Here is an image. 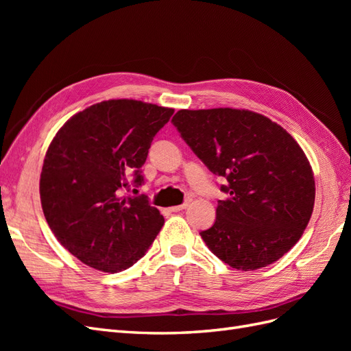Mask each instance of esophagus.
<instances>
[{
	"mask_svg": "<svg viewBox=\"0 0 351 351\" xmlns=\"http://www.w3.org/2000/svg\"><path fill=\"white\" fill-rule=\"evenodd\" d=\"M189 205H190V199L184 200V204H182V205H178V206H173V208H169V210H171V212H180V210H183V209H186V208H187Z\"/></svg>",
	"mask_w": 351,
	"mask_h": 351,
	"instance_id": "34e87169",
	"label": "esophagus"
}]
</instances>
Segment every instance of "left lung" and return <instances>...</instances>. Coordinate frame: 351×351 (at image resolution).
Wrapping results in <instances>:
<instances>
[{
	"mask_svg": "<svg viewBox=\"0 0 351 351\" xmlns=\"http://www.w3.org/2000/svg\"><path fill=\"white\" fill-rule=\"evenodd\" d=\"M171 123L209 171L226 180L214 226L200 231L209 250L239 271L282 258L315 205L313 171L299 143L247 110H180Z\"/></svg>",
	"mask_w": 351,
	"mask_h": 351,
	"instance_id": "left-lung-1",
	"label": "left lung"
}]
</instances>
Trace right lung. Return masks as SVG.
I'll list each match as a JSON object with an SVG mask.
<instances>
[{"label": "right lung", "instance_id": "right-lung-1", "mask_svg": "<svg viewBox=\"0 0 351 351\" xmlns=\"http://www.w3.org/2000/svg\"><path fill=\"white\" fill-rule=\"evenodd\" d=\"M173 108L111 99L77 112L52 139L39 193L57 240L90 268L120 272L149 249L164 217L145 195L124 196L143 184L142 165Z\"/></svg>", "mask_w": 351, "mask_h": 351}]
</instances>
